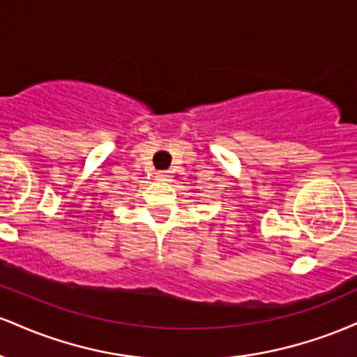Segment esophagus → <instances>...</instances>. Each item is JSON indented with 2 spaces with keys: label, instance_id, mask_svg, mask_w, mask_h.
<instances>
[{
  "label": "esophagus",
  "instance_id": "obj_1",
  "mask_svg": "<svg viewBox=\"0 0 357 357\" xmlns=\"http://www.w3.org/2000/svg\"><path fill=\"white\" fill-rule=\"evenodd\" d=\"M171 174L167 173V171H159V173H155V179H159V181H169Z\"/></svg>",
  "mask_w": 357,
  "mask_h": 357
}]
</instances>
